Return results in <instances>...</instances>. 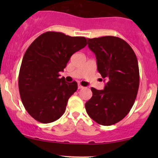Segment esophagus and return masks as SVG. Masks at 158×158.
I'll return each mask as SVG.
<instances>
[{"mask_svg": "<svg viewBox=\"0 0 158 158\" xmlns=\"http://www.w3.org/2000/svg\"><path fill=\"white\" fill-rule=\"evenodd\" d=\"M83 88V86H81V85H78V89H81Z\"/></svg>", "mask_w": 158, "mask_h": 158, "instance_id": "1", "label": "esophagus"}]
</instances>
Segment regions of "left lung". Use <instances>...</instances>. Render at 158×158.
Returning <instances> with one entry per match:
<instances>
[{"instance_id":"8db88e82","label":"left lung","mask_w":158,"mask_h":158,"mask_svg":"<svg viewBox=\"0 0 158 158\" xmlns=\"http://www.w3.org/2000/svg\"><path fill=\"white\" fill-rule=\"evenodd\" d=\"M94 52L97 70L104 81V90L91 88L93 96L85 103L89 117L98 124L110 126L129 113L139 88L138 61L124 40L115 36L88 39Z\"/></svg>"}]
</instances>
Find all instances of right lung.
I'll use <instances>...</instances> for the list:
<instances>
[{
	"instance_id": "1",
	"label": "right lung",
	"mask_w": 158,
	"mask_h": 158,
	"mask_svg": "<svg viewBox=\"0 0 158 158\" xmlns=\"http://www.w3.org/2000/svg\"><path fill=\"white\" fill-rule=\"evenodd\" d=\"M87 45L85 37L62 32L41 34L27 48L21 62L19 88L25 109L35 120L50 123L59 119L77 83L59 79L70 57Z\"/></svg>"
}]
</instances>
